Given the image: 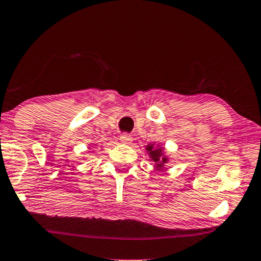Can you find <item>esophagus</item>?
Masks as SVG:
<instances>
[{
	"label": "esophagus",
	"mask_w": 261,
	"mask_h": 261,
	"mask_svg": "<svg viewBox=\"0 0 261 261\" xmlns=\"http://www.w3.org/2000/svg\"><path fill=\"white\" fill-rule=\"evenodd\" d=\"M120 140H121V143L122 144H130L132 143V140H133V138L130 137V135H128V134H122L120 137Z\"/></svg>",
	"instance_id": "obj_1"
}]
</instances>
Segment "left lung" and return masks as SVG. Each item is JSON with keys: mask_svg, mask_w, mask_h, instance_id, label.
Wrapping results in <instances>:
<instances>
[{"mask_svg": "<svg viewBox=\"0 0 261 261\" xmlns=\"http://www.w3.org/2000/svg\"><path fill=\"white\" fill-rule=\"evenodd\" d=\"M146 151L148 157H150V161L154 162L155 170H163L164 165L169 162V158L165 154L164 148L161 147L160 145L155 146L154 144H148L146 145Z\"/></svg>", "mask_w": 261, "mask_h": 261, "instance_id": "8db88e82", "label": "left lung"}]
</instances>
